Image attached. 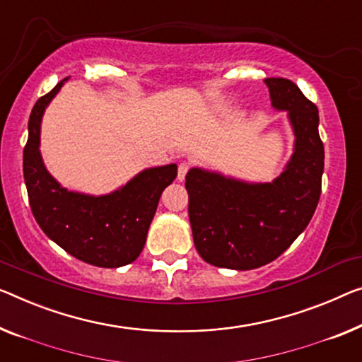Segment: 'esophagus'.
I'll return each mask as SVG.
<instances>
[{"label":"esophagus","mask_w":362,"mask_h":362,"mask_svg":"<svg viewBox=\"0 0 362 362\" xmlns=\"http://www.w3.org/2000/svg\"><path fill=\"white\" fill-rule=\"evenodd\" d=\"M188 169H190V165H188L187 163H182V164L179 165V172H177V180H179V182L185 180V175H187Z\"/></svg>","instance_id":"esophagus-1"}]
</instances>
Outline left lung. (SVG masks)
<instances>
[{
	"mask_svg": "<svg viewBox=\"0 0 362 362\" xmlns=\"http://www.w3.org/2000/svg\"><path fill=\"white\" fill-rule=\"evenodd\" d=\"M274 110L288 112L294 151L276 179L252 183L193 167L185 177L193 242L209 265L253 269L276 260L319 204L323 143L319 110L293 81L267 78Z\"/></svg>",
	"mask_w": 362,
	"mask_h": 362,
	"instance_id": "left-lung-1",
	"label": "left lung"
}]
</instances>
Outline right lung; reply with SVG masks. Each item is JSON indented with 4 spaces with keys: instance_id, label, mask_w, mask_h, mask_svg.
Listing matches in <instances>:
<instances>
[{
    "instance_id": "add662e5",
    "label": "right lung",
    "mask_w": 362,
    "mask_h": 362,
    "mask_svg": "<svg viewBox=\"0 0 362 362\" xmlns=\"http://www.w3.org/2000/svg\"><path fill=\"white\" fill-rule=\"evenodd\" d=\"M68 78L35 102L24 148V180L32 214L55 244L78 260L102 268L134 262L146 244L148 229L164 188L177 177V165L144 169L107 195H86L60 185L40 154L43 112Z\"/></svg>"
}]
</instances>
